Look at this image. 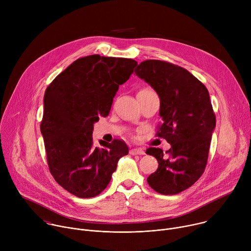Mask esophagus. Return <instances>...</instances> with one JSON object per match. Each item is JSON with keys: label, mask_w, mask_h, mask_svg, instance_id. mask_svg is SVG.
<instances>
[{"label": "esophagus", "mask_w": 251, "mask_h": 251, "mask_svg": "<svg viewBox=\"0 0 251 251\" xmlns=\"http://www.w3.org/2000/svg\"><path fill=\"white\" fill-rule=\"evenodd\" d=\"M130 154L131 155H144L145 152L141 148H133L130 150Z\"/></svg>", "instance_id": "1"}]
</instances>
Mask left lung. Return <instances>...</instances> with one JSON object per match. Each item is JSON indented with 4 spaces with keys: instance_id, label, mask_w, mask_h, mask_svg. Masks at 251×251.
<instances>
[{
    "instance_id": "1",
    "label": "left lung",
    "mask_w": 251,
    "mask_h": 251,
    "mask_svg": "<svg viewBox=\"0 0 251 251\" xmlns=\"http://www.w3.org/2000/svg\"><path fill=\"white\" fill-rule=\"evenodd\" d=\"M135 74L158 93L163 122L157 136L171 144L166 153L152 147L146 151L159 163L147 182L159 194L176 195L199 180L207 163L216 127L208 91L187 69L167 61H142Z\"/></svg>"
}]
</instances>
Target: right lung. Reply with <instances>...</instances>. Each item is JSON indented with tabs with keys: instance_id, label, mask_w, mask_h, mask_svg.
<instances>
[{
	"instance_id": "1",
	"label": "right lung",
	"mask_w": 251,
	"mask_h": 251,
	"mask_svg": "<svg viewBox=\"0 0 251 251\" xmlns=\"http://www.w3.org/2000/svg\"><path fill=\"white\" fill-rule=\"evenodd\" d=\"M137 61L88 55L76 59L48 86L41 131L54 180L78 198L98 196L108 186L119 159L128 154L124 141L93 145V124L108 116L119 85Z\"/></svg>"
}]
</instances>
